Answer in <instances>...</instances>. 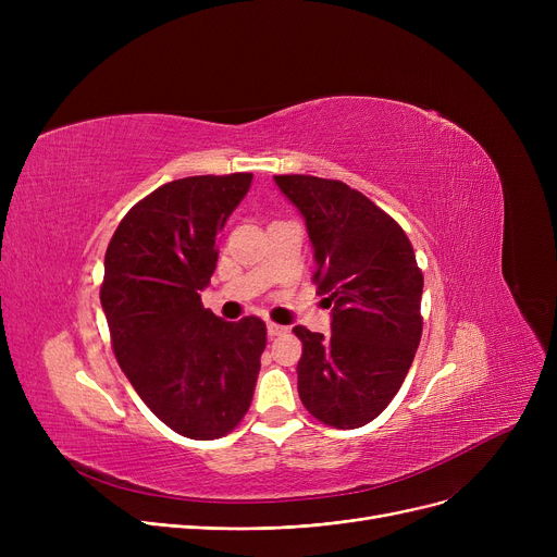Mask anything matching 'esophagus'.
I'll list each match as a JSON object with an SVG mask.
<instances>
[{
  "label": "esophagus",
  "instance_id": "1",
  "mask_svg": "<svg viewBox=\"0 0 557 557\" xmlns=\"http://www.w3.org/2000/svg\"><path fill=\"white\" fill-rule=\"evenodd\" d=\"M267 332H269V338H275V336L286 334V327H284V325H277V323H269V325H267Z\"/></svg>",
  "mask_w": 557,
  "mask_h": 557
}]
</instances>
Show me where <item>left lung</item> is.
<instances>
[{
	"label": "left lung",
	"instance_id": "1",
	"mask_svg": "<svg viewBox=\"0 0 557 557\" xmlns=\"http://www.w3.org/2000/svg\"><path fill=\"white\" fill-rule=\"evenodd\" d=\"M275 183L305 216L318 294L335 302L330 336L294 327L300 399L323 424L359 429L391 404L413 363L422 271L399 223L361 191L298 173Z\"/></svg>",
	"mask_w": 557,
	"mask_h": 557
}]
</instances>
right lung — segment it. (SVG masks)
Segmentation results:
<instances>
[{
	"instance_id": "obj_1",
	"label": "right lung",
	"mask_w": 557,
	"mask_h": 557,
	"mask_svg": "<svg viewBox=\"0 0 557 557\" xmlns=\"http://www.w3.org/2000/svg\"><path fill=\"white\" fill-rule=\"evenodd\" d=\"M252 173L191 175L133 205L106 250L101 307L114 357L141 401L175 433L214 441L248 413L267 325L225 323L200 302L216 239Z\"/></svg>"
}]
</instances>
